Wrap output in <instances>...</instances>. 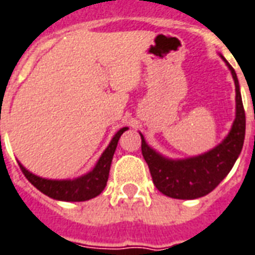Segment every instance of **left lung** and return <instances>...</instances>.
I'll use <instances>...</instances> for the list:
<instances>
[{"instance_id": "8db88e82", "label": "left lung", "mask_w": 255, "mask_h": 255, "mask_svg": "<svg viewBox=\"0 0 255 255\" xmlns=\"http://www.w3.org/2000/svg\"><path fill=\"white\" fill-rule=\"evenodd\" d=\"M235 84V120L227 136L218 146L207 152L189 158H167L148 146L144 136L142 137V154L148 165L154 185L165 196L173 199L193 200L208 195L226 178L233 169L234 163L242 151L246 116L243 109L242 96L239 89L238 77L223 56Z\"/></svg>"}]
</instances>
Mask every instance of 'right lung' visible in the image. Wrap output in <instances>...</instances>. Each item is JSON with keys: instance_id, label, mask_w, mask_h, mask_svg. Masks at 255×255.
Segmentation results:
<instances>
[{"instance_id": "obj_1", "label": "right lung", "mask_w": 255, "mask_h": 255, "mask_svg": "<svg viewBox=\"0 0 255 255\" xmlns=\"http://www.w3.org/2000/svg\"><path fill=\"white\" fill-rule=\"evenodd\" d=\"M127 129L128 127H123L113 135L112 140L109 142L108 147L104 150L92 170L81 177L73 178V180H70V178L67 180L43 178V177H39V175L27 170L20 162H18V165L32 185L36 186L41 193H44L51 199L59 200V201H86V200L99 196L104 190V188L107 186L113 154L116 151L119 139L123 132Z\"/></svg>"}]
</instances>
